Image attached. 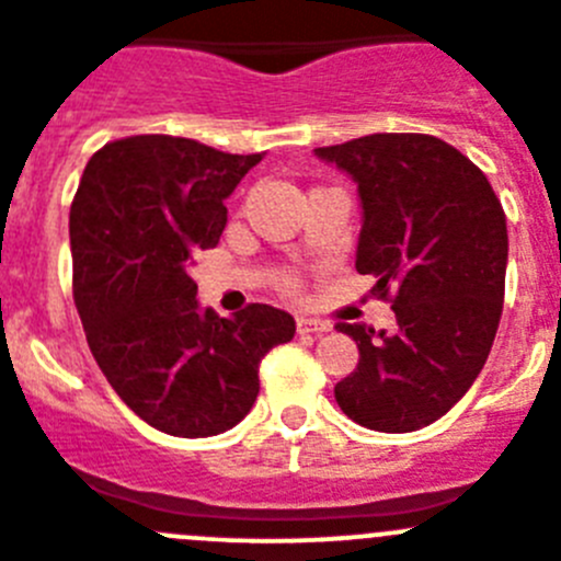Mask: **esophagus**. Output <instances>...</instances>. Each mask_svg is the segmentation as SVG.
Masks as SVG:
<instances>
[{"instance_id": "obj_1", "label": "esophagus", "mask_w": 561, "mask_h": 561, "mask_svg": "<svg viewBox=\"0 0 561 561\" xmlns=\"http://www.w3.org/2000/svg\"><path fill=\"white\" fill-rule=\"evenodd\" d=\"M331 325L325 320H314V318H298L296 320V331L298 334H323L329 331Z\"/></svg>"}]
</instances>
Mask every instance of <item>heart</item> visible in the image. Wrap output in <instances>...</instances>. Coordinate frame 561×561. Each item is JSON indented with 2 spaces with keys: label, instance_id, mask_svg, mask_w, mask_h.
<instances>
[{
  "label": "heart",
  "instance_id": "obj_1",
  "mask_svg": "<svg viewBox=\"0 0 561 561\" xmlns=\"http://www.w3.org/2000/svg\"><path fill=\"white\" fill-rule=\"evenodd\" d=\"M285 287H287V290H293V287H296V282H293L290 276H287V279H285Z\"/></svg>",
  "mask_w": 561,
  "mask_h": 561
}]
</instances>
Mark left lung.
<instances>
[{"mask_svg":"<svg viewBox=\"0 0 561 561\" xmlns=\"http://www.w3.org/2000/svg\"><path fill=\"white\" fill-rule=\"evenodd\" d=\"M358 183L356 271L394 309L397 331L336 323L358 364L334 386L345 416L411 433L469 391L504 304L507 219L485 172L431 134H369L318 148Z\"/></svg>","mask_w":561,"mask_h":561,"instance_id":"8db88e82","label":"left lung"}]
</instances>
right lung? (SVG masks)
Wrapping results in <instances>:
<instances>
[{
    "instance_id": "obj_1",
    "label": "right lung",
    "mask_w": 561,
    "mask_h": 561,
    "mask_svg": "<svg viewBox=\"0 0 561 561\" xmlns=\"http://www.w3.org/2000/svg\"><path fill=\"white\" fill-rule=\"evenodd\" d=\"M263 153L139 134L103 145L70 205L73 301L119 400L156 431L219 436L249 413L257 369L296 320L268 304L199 309L188 263L219 243L225 199Z\"/></svg>"
}]
</instances>
